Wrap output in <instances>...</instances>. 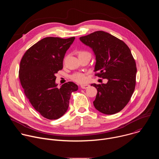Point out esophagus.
<instances>
[{"label":"esophagus","instance_id":"34e87169","mask_svg":"<svg viewBox=\"0 0 159 159\" xmlns=\"http://www.w3.org/2000/svg\"><path fill=\"white\" fill-rule=\"evenodd\" d=\"M89 87V84H82V85H80V87H81L82 89H87V88H88Z\"/></svg>","mask_w":159,"mask_h":159}]
</instances>
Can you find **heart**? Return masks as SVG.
Returning <instances> with one entry per match:
<instances>
[{"mask_svg":"<svg viewBox=\"0 0 159 159\" xmlns=\"http://www.w3.org/2000/svg\"><path fill=\"white\" fill-rule=\"evenodd\" d=\"M90 56V54L86 51H80L79 52V57H84V56ZM70 78L72 80L77 82V83H84L86 81V77L85 75L83 73L80 72H76L72 74L70 76Z\"/></svg>","mask_w":159,"mask_h":159,"instance_id":"b5f03b06","label":"heart"}]
</instances>
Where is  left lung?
Returning <instances> with one entry per match:
<instances>
[{
	"label": "left lung",
	"instance_id": "left-lung-1",
	"mask_svg": "<svg viewBox=\"0 0 159 159\" xmlns=\"http://www.w3.org/2000/svg\"><path fill=\"white\" fill-rule=\"evenodd\" d=\"M80 41L92 49L96 57V75L106 84H92L98 90L95 108L105 115L121 111L134 92L137 67L127 45L111 34L98 31L82 36Z\"/></svg>",
	"mask_w": 159,
	"mask_h": 159
}]
</instances>
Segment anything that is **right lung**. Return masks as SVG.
Wrapping results in <instances>:
<instances>
[{
    "label": "right lung",
    "instance_id": "obj_1",
    "mask_svg": "<svg viewBox=\"0 0 159 159\" xmlns=\"http://www.w3.org/2000/svg\"><path fill=\"white\" fill-rule=\"evenodd\" d=\"M75 37L44 38L29 48L22 57L19 77L25 94L33 107L48 120H57L67 111L77 84L69 82L60 88L55 74L63 69L65 53Z\"/></svg>",
    "mask_w": 159,
    "mask_h": 159
}]
</instances>
